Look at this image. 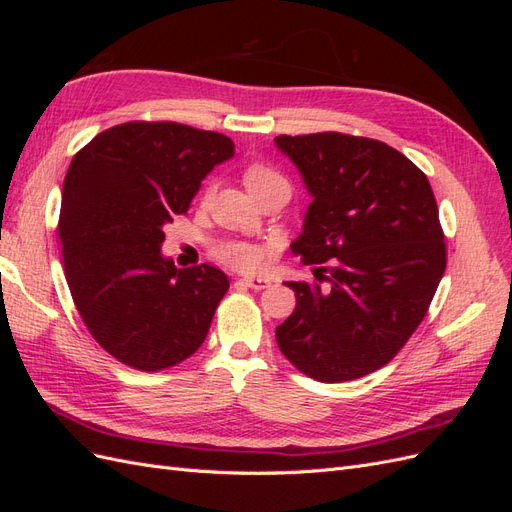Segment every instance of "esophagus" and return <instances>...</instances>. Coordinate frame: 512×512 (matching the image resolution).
Wrapping results in <instances>:
<instances>
[{"mask_svg":"<svg viewBox=\"0 0 512 512\" xmlns=\"http://www.w3.org/2000/svg\"><path fill=\"white\" fill-rule=\"evenodd\" d=\"M241 284H245L252 290H265L271 286V280H267V277H262V275H247V277H243Z\"/></svg>","mask_w":512,"mask_h":512,"instance_id":"esophagus-1","label":"esophagus"}]
</instances>
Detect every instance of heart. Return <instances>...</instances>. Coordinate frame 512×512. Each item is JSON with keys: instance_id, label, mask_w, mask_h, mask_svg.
Segmentation results:
<instances>
[{"instance_id": "b5f03b06", "label": "heart", "mask_w": 512, "mask_h": 512, "mask_svg": "<svg viewBox=\"0 0 512 512\" xmlns=\"http://www.w3.org/2000/svg\"><path fill=\"white\" fill-rule=\"evenodd\" d=\"M243 181H245V188L250 190L252 196L271 188H288L286 179L267 164L247 166L243 173ZM211 192L213 188H207L205 198H209ZM215 256L237 269H256L262 262V258H265V250L247 241H224L215 247Z\"/></svg>"}]
</instances>
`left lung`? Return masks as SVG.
Listing matches in <instances>:
<instances>
[{"instance_id":"left-lung-1","label":"left lung","mask_w":512,"mask_h":512,"mask_svg":"<svg viewBox=\"0 0 512 512\" xmlns=\"http://www.w3.org/2000/svg\"><path fill=\"white\" fill-rule=\"evenodd\" d=\"M312 196L290 250L316 282H286L297 307L275 329L286 359L318 382L371 374L404 348L446 269L438 205L404 153L339 132L277 136Z\"/></svg>"}]
</instances>
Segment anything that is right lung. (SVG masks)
Wrapping results in <instances>:
<instances>
[{"label":"right lung","instance_id":"obj_1","mask_svg":"<svg viewBox=\"0 0 512 512\" xmlns=\"http://www.w3.org/2000/svg\"><path fill=\"white\" fill-rule=\"evenodd\" d=\"M232 156L224 134L130 121L72 158L59 213L66 280L85 327L117 361L158 371L205 342L228 277L211 265L177 269L162 254L164 226Z\"/></svg>","mask_w":512,"mask_h":512}]
</instances>
